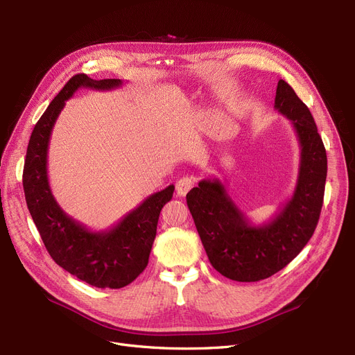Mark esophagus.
<instances>
[{"mask_svg": "<svg viewBox=\"0 0 355 355\" xmlns=\"http://www.w3.org/2000/svg\"><path fill=\"white\" fill-rule=\"evenodd\" d=\"M196 184V180L191 178V177H182L177 181V194L180 197H184L185 194H187Z\"/></svg>", "mask_w": 355, "mask_h": 355, "instance_id": "esophagus-1", "label": "esophagus"}]
</instances>
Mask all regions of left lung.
Listing matches in <instances>:
<instances>
[{"label": "left lung", "instance_id": "obj_1", "mask_svg": "<svg viewBox=\"0 0 355 355\" xmlns=\"http://www.w3.org/2000/svg\"><path fill=\"white\" fill-rule=\"evenodd\" d=\"M275 109L288 118L301 145L292 197L263 226H254L218 178L198 182L187 194L201 243L213 268L232 281L266 279L300 254L318 225L327 180V153L308 106L279 80Z\"/></svg>", "mask_w": 355, "mask_h": 355}]
</instances>
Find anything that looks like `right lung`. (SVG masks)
I'll list each match as a JSON object with an SVG mask.
<instances>
[{"instance_id": "1", "label": "right lung", "mask_w": 355, "mask_h": 355, "mask_svg": "<svg viewBox=\"0 0 355 355\" xmlns=\"http://www.w3.org/2000/svg\"><path fill=\"white\" fill-rule=\"evenodd\" d=\"M122 83L121 79L93 80L85 73L73 76L35 123L23 173L28 211L54 262L80 281L102 289L123 288L144 272L159 213L173 198L174 185L146 197L114 227L92 232L67 216L54 200L47 175V153L55 119L74 92L80 87L110 90Z\"/></svg>"}]
</instances>
